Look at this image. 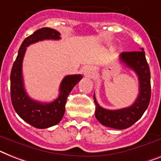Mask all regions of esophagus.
Wrapping results in <instances>:
<instances>
[{
    "instance_id": "esophagus-1",
    "label": "esophagus",
    "mask_w": 161,
    "mask_h": 161,
    "mask_svg": "<svg viewBox=\"0 0 161 161\" xmlns=\"http://www.w3.org/2000/svg\"><path fill=\"white\" fill-rule=\"evenodd\" d=\"M84 75L87 77H93V75H95V70L92 67H87L84 71Z\"/></svg>"
}]
</instances>
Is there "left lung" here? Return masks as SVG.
I'll return each mask as SVG.
<instances>
[{
  "instance_id": "1",
  "label": "left lung",
  "mask_w": 161,
  "mask_h": 161,
  "mask_svg": "<svg viewBox=\"0 0 161 161\" xmlns=\"http://www.w3.org/2000/svg\"><path fill=\"white\" fill-rule=\"evenodd\" d=\"M120 61L128 68L133 70L138 76L139 94L132 104L121 109L109 110L99 106L94 94L95 117L106 127L123 130L133 125L147 110L151 100V72L146 59L144 49L136 52H123L119 56Z\"/></svg>"
}]
</instances>
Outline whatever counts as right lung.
<instances>
[{
    "instance_id": "add662e5",
    "label": "right lung",
    "mask_w": 161,
    "mask_h": 161,
    "mask_svg": "<svg viewBox=\"0 0 161 161\" xmlns=\"http://www.w3.org/2000/svg\"><path fill=\"white\" fill-rule=\"evenodd\" d=\"M60 33L53 29L42 28L23 41L19 49L10 73V97L15 112L26 123L36 128H47L59 123L65 114L69 94L82 79L81 75H70L62 80L58 99L51 103H41L32 99L25 91L22 75V63L26 47L38 41L60 39Z\"/></svg>"
}]
</instances>
